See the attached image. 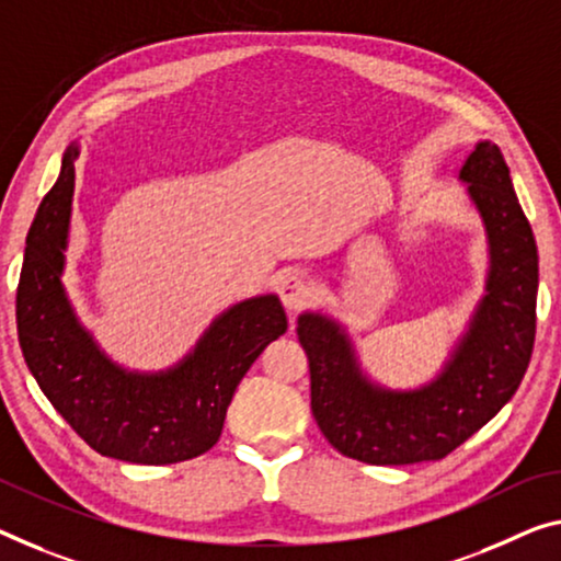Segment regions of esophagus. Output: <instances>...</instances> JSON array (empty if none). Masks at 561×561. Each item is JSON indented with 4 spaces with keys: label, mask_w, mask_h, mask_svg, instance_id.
Masks as SVG:
<instances>
[{
    "label": "esophagus",
    "mask_w": 561,
    "mask_h": 561,
    "mask_svg": "<svg viewBox=\"0 0 561 561\" xmlns=\"http://www.w3.org/2000/svg\"><path fill=\"white\" fill-rule=\"evenodd\" d=\"M278 293H280L283 306L288 310H298L308 304L310 296H313V283L300 273H288L286 278L278 283Z\"/></svg>",
    "instance_id": "esophagus-1"
}]
</instances>
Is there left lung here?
<instances>
[{
    "label": "left lung",
    "instance_id": "obj_1",
    "mask_svg": "<svg viewBox=\"0 0 561 561\" xmlns=\"http://www.w3.org/2000/svg\"><path fill=\"white\" fill-rule=\"evenodd\" d=\"M459 180L486 228V293L434 381L386 389L364 374L339 321L318 310L298 316L316 424L351 459L374 467L444 459L502 411L527 374L539 288L531 226L494 142H477Z\"/></svg>",
    "mask_w": 561,
    "mask_h": 561
}]
</instances>
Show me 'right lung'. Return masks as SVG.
I'll return each instance as SVG.
<instances>
[{
	"mask_svg": "<svg viewBox=\"0 0 561 561\" xmlns=\"http://www.w3.org/2000/svg\"><path fill=\"white\" fill-rule=\"evenodd\" d=\"M77 142L27 236L16 331L42 393L94 451L130 463H178L213 449L240 378L288 318L278 296L230 306L183 360L158 374L115 364L77 318L62 286Z\"/></svg>",
	"mask_w": 561,
	"mask_h": 561,
	"instance_id": "add662e5",
	"label": "right lung"
}]
</instances>
